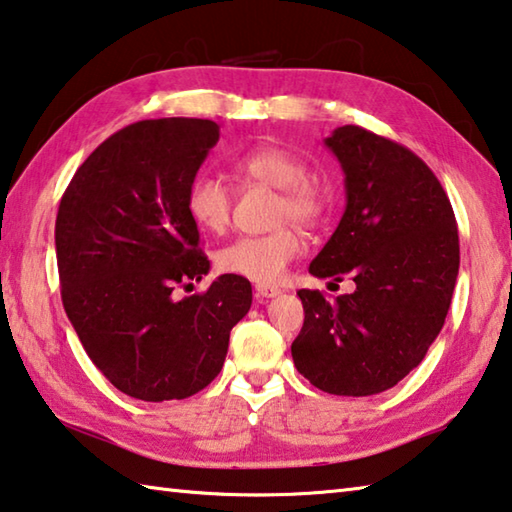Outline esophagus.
Masks as SVG:
<instances>
[{
  "mask_svg": "<svg viewBox=\"0 0 512 512\" xmlns=\"http://www.w3.org/2000/svg\"><path fill=\"white\" fill-rule=\"evenodd\" d=\"M256 294H258V297H261V299H274V297H279L281 290L276 288V285L258 283V285H256Z\"/></svg>",
  "mask_w": 512,
  "mask_h": 512,
  "instance_id": "esophagus-1",
  "label": "esophagus"
}]
</instances>
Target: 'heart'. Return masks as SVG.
Returning a JSON list of instances; mask_svg holds the SVG:
<instances>
[{
	"label": "heart",
	"instance_id": "b5f03b06",
	"mask_svg": "<svg viewBox=\"0 0 512 512\" xmlns=\"http://www.w3.org/2000/svg\"><path fill=\"white\" fill-rule=\"evenodd\" d=\"M233 170L245 182L279 188L276 220L315 224L326 213V193L299 155L281 146H256L233 159ZM233 195L229 184L213 173H200L186 188V211L197 227L222 233L229 227ZM297 229L281 227L263 236H240L215 256L218 270L242 279L272 285L283 279L288 265L301 254Z\"/></svg>",
	"mask_w": 512,
	"mask_h": 512
}]
</instances>
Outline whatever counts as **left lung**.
<instances>
[{
	"label": "left lung",
	"instance_id": "left-lung-1",
	"mask_svg": "<svg viewBox=\"0 0 512 512\" xmlns=\"http://www.w3.org/2000/svg\"><path fill=\"white\" fill-rule=\"evenodd\" d=\"M326 146L344 170L346 211L310 274L351 276L355 292H297L306 319L292 360L321 391L373 396L414 371L441 333L459 229L441 182L409 148L360 125L337 128Z\"/></svg>",
	"mask_w": 512,
	"mask_h": 512
}]
</instances>
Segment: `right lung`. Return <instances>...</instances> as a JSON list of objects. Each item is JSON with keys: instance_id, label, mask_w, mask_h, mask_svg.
Returning <instances> with one entry per match:
<instances>
[{"instance_id": "add662e5", "label": "right lung", "mask_w": 512, "mask_h": 512, "mask_svg": "<svg viewBox=\"0 0 512 512\" xmlns=\"http://www.w3.org/2000/svg\"><path fill=\"white\" fill-rule=\"evenodd\" d=\"M218 139L209 119L132 123L83 161L60 200L62 306L89 360L130 398L202 391L251 308V283L233 274L204 294L173 297L209 272L186 188Z\"/></svg>"}]
</instances>
